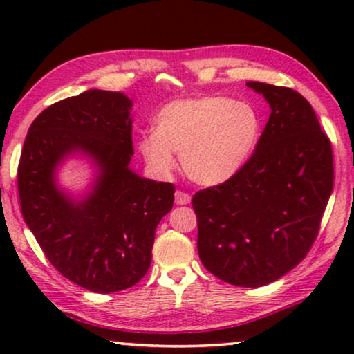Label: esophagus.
Returning a JSON list of instances; mask_svg holds the SVG:
<instances>
[{
    "instance_id": "esophagus-1",
    "label": "esophagus",
    "mask_w": 354,
    "mask_h": 354,
    "mask_svg": "<svg viewBox=\"0 0 354 354\" xmlns=\"http://www.w3.org/2000/svg\"><path fill=\"white\" fill-rule=\"evenodd\" d=\"M190 200H192V196L188 195V193L180 192V190L176 192V205H178V206L188 205V203H190Z\"/></svg>"
}]
</instances>
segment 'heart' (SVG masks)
<instances>
[{"label": "heart", "instance_id": "heart-1", "mask_svg": "<svg viewBox=\"0 0 354 354\" xmlns=\"http://www.w3.org/2000/svg\"><path fill=\"white\" fill-rule=\"evenodd\" d=\"M263 118L254 104L206 95L167 103L154 119V135L138 148L149 167L171 174L174 154L183 172L200 185H219L235 177L258 148Z\"/></svg>", "mask_w": 354, "mask_h": 354}]
</instances>
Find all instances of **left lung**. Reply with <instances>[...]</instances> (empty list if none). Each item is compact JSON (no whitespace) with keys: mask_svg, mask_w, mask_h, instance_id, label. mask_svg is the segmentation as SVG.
I'll list each match as a JSON object with an SVG mask.
<instances>
[{"mask_svg":"<svg viewBox=\"0 0 354 354\" xmlns=\"http://www.w3.org/2000/svg\"><path fill=\"white\" fill-rule=\"evenodd\" d=\"M270 106L248 164L195 193L198 254L217 279L263 287L309 253L333 188L332 145L298 91L246 82Z\"/></svg>","mask_w":354,"mask_h":354,"instance_id":"left-lung-1","label":"left lung"}]
</instances>
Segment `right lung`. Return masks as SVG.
Returning a JSON list of instances; mask_svg holds the SVG:
<instances>
[{
  "instance_id": "1",
  "label": "right lung",
  "mask_w": 354,
  "mask_h": 354,
  "mask_svg": "<svg viewBox=\"0 0 354 354\" xmlns=\"http://www.w3.org/2000/svg\"><path fill=\"white\" fill-rule=\"evenodd\" d=\"M132 101L119 91L88 90L48 106L33 120L17 167L22 216L48 261L90 292L133 287L151 264L154 230L172 209L176 187L129 167ZM82 152L99 167L77 202L55 185L66 156Z\"/></svg>"
}]
</instances>
